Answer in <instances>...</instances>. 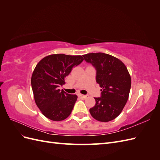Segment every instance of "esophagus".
<instances>
[{
	"label": "esophagus",
	"mask_w": 160,
	"mask_h": 160,
	"mask_svg": "<svg viewBox=\"0 0 160 160\" xmlns=\"http://www.w3.org/2000/svg\"><path fill=\"white\" fill-rule=\"evenodd\" d=\"M78 97L80 98L81 99H86L87 98V95H82V94H78Z\"/></svg>",
	"instance_id": "34e87169"
}]
</instances>
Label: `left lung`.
Returning <instances> with one entry per match:
<instances>
[{"label": "left lung", "instance_id": "left-lung-1", "mask_svg": "<svg viewBox=\"0 0 160 160\" xmlns=\"http://www.w3.org/2000/svg\"><path fill=\"white\" fill-rule=\"evenodd\" d=\"M83 56L95 67L96 81L102 89L101 97L95 98V105L89 112L99 122H110L121 113L129 98L132 84L129 72L123 62L112 55L91 52Z\"/></svg>", "mask_w": 160, "mask_h": 160}]
</instances>
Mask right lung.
<instances>
[{
	"instance_id": "add662e5",
	"label": "right lung",
	"mask_w": 160,
	"mask_h": 160,
	"mask_svg": "<svg viewBox=\"0 0 160 160\" xmlns=\"http://www.w3.org/2000/svg\"><path fill=\"white\" fill-rule=\"evenodd\" d=\"M84 60L81 55L53 54L45 57L36 65L31 77L35 103L45 117L55 122L67 118L77 99L59 89L74 67Z\"/></svg>"
}]
</instances>
